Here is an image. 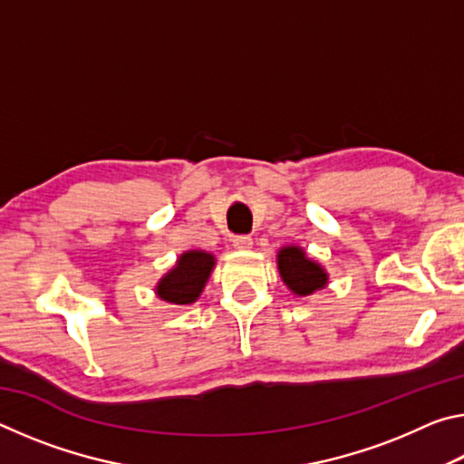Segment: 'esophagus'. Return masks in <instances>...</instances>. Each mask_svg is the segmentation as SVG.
Instances as JSON below:
<instances>
[{"mask_svg":"<svg viewBox=\"0 0 464 464\" xmlns=\"http://www.w3.org/2000/svg\"><path fill=\"white\" fill-rule=\"evenodd\" d=\"M251 243H254V241H251L249 235H235V237H233V246L237 249H249Z\"/></svg>","mask_w":464,"mask_h":464,"instance_id":"esophagus-1","label":"esophagus"}]
</instances>
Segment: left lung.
<instances>
[{"instance_id":"obj_1","label":"left lung","mask_w":464,"mask_h":464,"mask_svg":"<svg viewBox=\"0 0 464 464\" xmlns=\"http://www.w3.org/2000/svg\"><path fill=\"white\" fill-rule=\"evenodd\" d=\"M278 270L286 286L295 295H311L327 285V274L319 264L307 260L304 251L296 246L278 251Z\"/></svg>"}]
</instances>
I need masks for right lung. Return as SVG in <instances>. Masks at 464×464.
Returning <instances> with one entry per match:
<instances>
[{"label":"right lung","instance_id":"right-lung-1","mask_svg":"<svg viewBox=\"0 0 464 464\" xmlns=\"http://www.w3.org/2000/svg\"><path fill=\"white\" fill-rule=\"evenodd\" d=\"M213 266L215 257L207 251H186L176 268L169 270L157 285V295L174 304L194 303L200 296Z\"/></svg>","mask_w":464,"mask_h":464}]
</instances>
